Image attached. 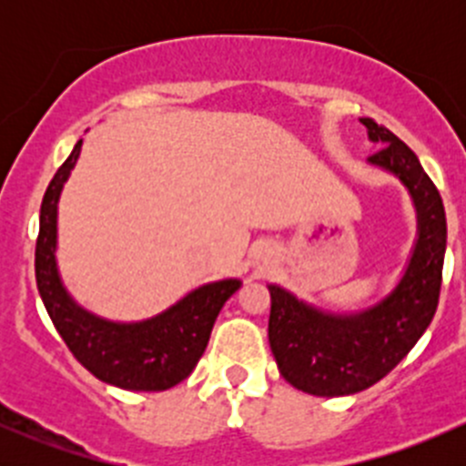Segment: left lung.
<instances>
[{"label":"left lung","instance_id":"obj_1","mask_svg":"<svg viewBox=\"0 0 466 466\" xmlns=\"http://www.w3.org/2000/svg\"><path fill=\"white\" fill-rule=\"evenodd\" d=\"M360 124L380 146L370 167L397 177L415 207L417 234L392 289L351 311H331L279 284L270 290L268 340L279 374L316 397H347L368 390L397 368L435 316L446 252V216L440 191L417 155L370 116Z\"/></svg>","mask_w":466,"mask_h":466}]
</instances>
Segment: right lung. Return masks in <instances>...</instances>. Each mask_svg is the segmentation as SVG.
Masks as SVG:
<instances>
[{
    "instance_id": "add662e5",
    "label": "right lung",
    "mask_w": 466,
    "mask_h": 466,
    "mask_svg": "<svg viewBox=\"0 0 466 466\" xmlns=\"http://www.w3.org/2000/svg\"><path fill=\"white\" fill-rule=\"evenodd\" d=\"M78 139L46 187L35 243V279L51 322L78 363L103 383L159 392L194 372L220 309L241 289L238 277L207 281L144 320H110L87 311L65 286L58 266V203L81 157Z\"/></svg>"
}]
</instances>
